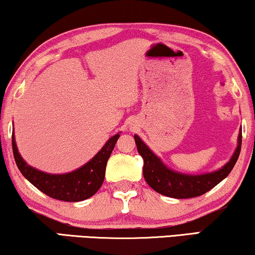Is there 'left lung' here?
Listing matches in <instances>:
<instances>
[{"instance_id": "1", "label": "left lung", "mask_w": 255, "mask_h": 255, "mask_svg": "<svg viewBox=\"0 0 255 255\" xmlns=\"http://www.w3.org/2000/svg\"><path fill=\"white\" fill-rule=\"evenodd\" d=\"M134 141L139 154L143 160V177L146 182L157 193L165 197L176 199L194 198L205 194L212 190L217 184L226 178L235 167L242 148V130L238 135V145L234 155L222 168L219 170L202 173V175H187L169 169L163 162L157 157L148 146L134 134Z\"/></svg>"}]
</instances>
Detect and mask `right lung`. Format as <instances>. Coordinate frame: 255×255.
<instances>
[{
    "mask_svg": "<svg viewBox=\"0 0 255 255\" xmlns=\"http://www.w3.org/2000/svg\"><path fill=\"white\" fill-rule=\"evenodd\" d=\"M120 133L113 135L100 152L75 171L61 175H51L28 165L18 152L12 134V150L16 164L23 176L36 189L48 197L62 201L77 202L91 198L100 189L106 175V165Z\"/></svg>",
    "mask_w": 255,
    "mask_h": 255,
    "instance_id": "right-lung-1",
    "label": "right lung"
}]
</instances>
